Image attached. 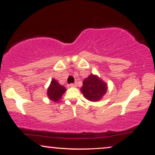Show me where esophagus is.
<instances>
[{
  "mask_svg": "<svg viewBox=\"0 0 155 155\" xmlns=\"http://www.w3.org/2000/svg\"><path fill=\"white\" fill-rule=\"evenodd\" d=\"M69 86L71 87H76V86H77V85H76V84L75 83V84H71Z\"/></svg>",
  "mask_w": 155,
  "mask_h": 155,
  "instance_id": "obj_1",
  "label": "esophagus"
}]
</instances>
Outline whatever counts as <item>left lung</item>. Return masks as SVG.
Segmentation results:
<instances>
[{
    "label": "left lung",
    "instance_id": "1",
    "mask_svg": "<svg viewBox=\"0 0 155 155\" xmlns=\"http://www.w3.org/2000/svg\"><path fill=\"white\" fill-rule=\"evenodd\" d=\"M80 90L86 99L92 102H97L101 101L106 93L108 85L99 76L92 74L84 79Z\"/></svg>",
    "mask_w": 155,
    "mask_h": 155
}]
</instances>
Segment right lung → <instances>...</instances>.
Returning <instances> with one entry per match:
<instances>
[{
  "label": "right lung",
  "mask_w": 155,
  "mask_h": 155,
  "mask_svg": "<svg viewBox=\"0 0 155 155\" xmlns=\"http://www.w3.org/2000/svg\"><path fill=\"white\" fill-rule=\"evenodd\" d=\"M65 90L66 88L65 87L62 86L57 80L52 79L47 89V96L50 101L58 102L61 99Z\"/></svg>",
  "instance_id": "add662e5"
}]
</instances>
